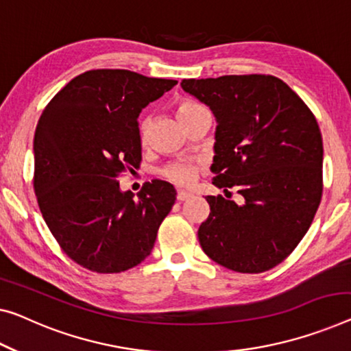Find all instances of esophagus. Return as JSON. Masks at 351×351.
Wrapping results in <instances>:
<instances>
[{
	"instance_id": "esophagus-1",
	"label": "esophagus",
	"mask_w": 351,
	"mask_h": 351,
	"mask_svg": "<svg viewBox=\"0 0 351 351\" xmlns=\"http://www.w3.org/2000/svg\"><path fill=\"white\" fill-rule=\"evenodd\" d=\"M191 197H192V193L186 192V191H178V193H176L178 202H186V200H189Z\"/></svg>"
}]
</instances>
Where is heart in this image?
<instances>
[{"mask_svg":"<svg viewBox=\"0 0 351 351\" xmlns=\"http://www.w3.org/2000/svg\"><path fill=\"white\" fill-rule=\"evenodd\" d=\"M200 106L193 102H181L180 106L176 107V114L178 119H182L186 114H189L193 110H197ZM143 138H145V130H143ZM202 170V165L197 164V162H191V160H178L173 162V164H169L162 170V176L165 180H169L173 182V184L182 186V187H189L195 182L198 171Z\"/></svg>","mask_w":351,"mask_h":351,"instance_id":"1","label":"heart"}]
</instances>
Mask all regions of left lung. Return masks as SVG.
<instances>
[{"label":"left lung","mask_w":351,"mask_h":351,"mask_svg":"<svg viewBox=\"0 0 351 351\" xmlns=\"http://www.w3.org/2000/svg\"><path fill=\"white\" fill-rule=\"evenodd\" d=\"M181 88L217 121L213 184L243 202L205 197L198 241L209 258L238 273H263L295 250L322 200L323 142L309 107L273 75L189 78Z\"/></svg>","instance_id":"obj_1"}]
</instances>
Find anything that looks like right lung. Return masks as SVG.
Masks as SVG:
<instances>
[{
  "instance_id": "right-lung-1",
  "label": "right lung",
  "mask_w": 351,
  "mask_h": 351,
  "mask_svg": "<svg viewBox=\"0 0 351 351\" xmlns=\"http://www.w3.org/2000/svg\"><path fill=\"white\" fill-rule=\"evenodd\" d=\"M176 80L124 69L83 72L42 112L34 134V192L47 227L69 257L121 273L148 257L176 191L146 182L137 197L118 176L142 160L138 114Z\"/></svg>"
}]
</instances>
